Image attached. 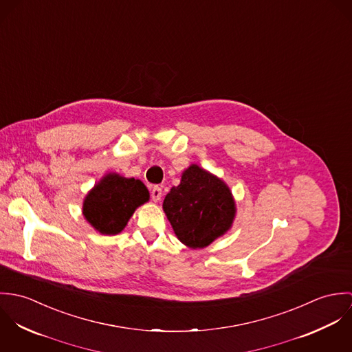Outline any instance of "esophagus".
Returning a JSON list of instances; mask_svg holds the SVG:
<instances>
[{
	"label": "esophagus",
	"instance_id": "1",
	"mask_svg": "<svg viewBox=\"0 0 352 352\" xmlns=\"http://www.w3.org/2000/svg\"><path fill=\"white\" fill-rule=\"evenodd\" d=\"M151 199L154 201H158L161 199V197H162V190H161V187H158V186H155V187H153V190H151Z\"/></svg>",
	"mask_w": 352,
	"mask_h": 352
}]
</instances>
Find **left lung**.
<instances>
[{"label": "left lung", "instance_id": "obj_1", "mask_svg": "<svg viewBox=\"0 0 352 352\" xmlns=\"http://www.w3.org/2000/svg\"><path fill=\"white\" fill-rule=\"evenodd\" d=\"M162 208L177 239L194 250L223 236L236 217L229 187L197 164L183 172L180 184L166 194Z\"/></svg>", "mask_w": 352, "mask_h": 352}]
</instances>
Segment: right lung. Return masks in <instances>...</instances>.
Listing matches in <instances>:
<instances>
[{"label":"right lung","instance_id":"obj_1","mask_svg":"<svg viewBox=\"0 0 352 352\" xmlns=\"http://www.w3.org/2000/svg\"><path fill=\"white\" fill-rule=\"evenodd\" d=\"M149 198V191L141 180L108 173L85 197L82 214L101 234L113 236L126 228L137 207Z\"/></svg>","mask_w":352,"mask_h":352}]
</instances>
